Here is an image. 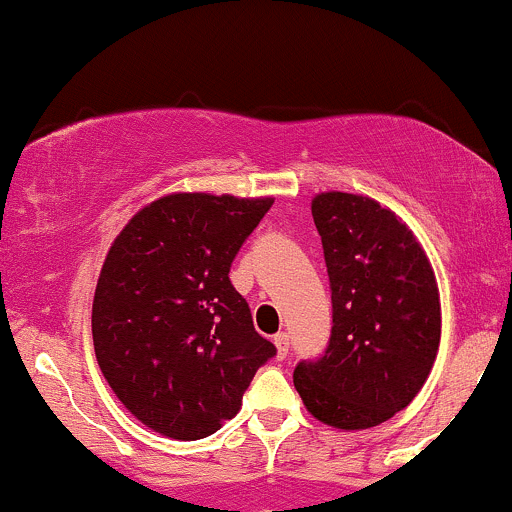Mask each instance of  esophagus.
Returning a JSON list of instances; mask_svg holds the SVG:
<instances>
[{
    "label": "esophagus",
    "instance_id": "obj_1",
    "mask_svg": "<svg viewBox=\"0 0 512 512\" xmlns=\"http://www.w3.org/2000/svg\"><path fill=\"white\" fill-rule=\"evenodd\" d=\"M273 342H276L278 359H285V356H288V349H290V334L288 332H278L276 337H273Z\"/></svg>",
    "mask_w": 512,
    "mask_h": 512
}]
</instances>
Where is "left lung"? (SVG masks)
<instances>
[{"mask_svg":"<svg viewBox=\"0 0 512 512\" xmlns=\"http://www.w3.org/2000/svg\"><path fill=\"white\" fill-rule=\"evenodd\" d=\"M312 219L332 288V337L293 383L337 430H368L408 408L430 376L442 334L434 271L403 219L376 200L320 192Z\"/></svg>","mask_w":512,"mask_h":512,"instance_id":"left-lung-1","label":"left lung"}]
</instances>
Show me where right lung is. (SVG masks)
Masks as SVG:
<instances>
[{
  "mask_svg": "<svg viewBox=\"0 0 512 512\" xmlns=\"http://www.w3.org/2000/svg\"><path fill=\"white\" fill-rule=\"evenodd\" d=\"M273 197L173 192L114 239L92 302V342L124 408L170 439L210 437L239 412L276 346L229 280Z\"/></svg>",
  "mask_w": 512,
  "mask_h": 512,
  "instance_id": "obj_1",
  "label": "right lung"
}]
</instances>
